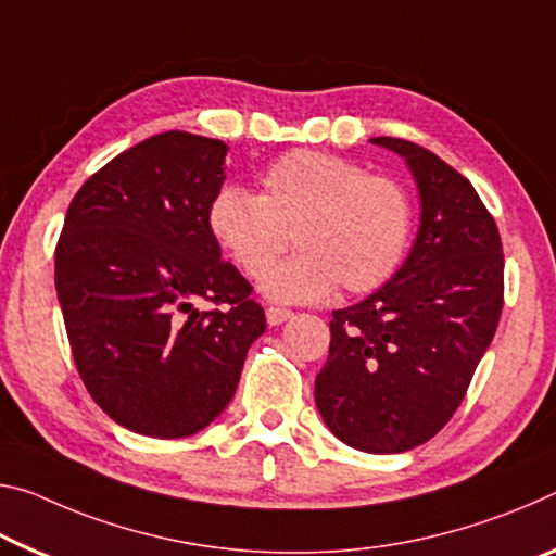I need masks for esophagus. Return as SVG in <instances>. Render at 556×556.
Listing matches in <instances>:
<instances>
[{
    "mask_svg": "<svg viewBox=\"0 0 556 556\" xmlns=\"http://www.w3.org/2000/svg\"><path fill=\"white\" fill-rule=\"evenodd\" d=\"M289 316H292V312H289V309H281V306H269V309H267V324L269 326H279V324H285Z\"/></svg>",
    "mask_w": 556,
    "mask_h": 556,
    "instance_id": "1",
    "label": "esophagus"
}]
</instances>
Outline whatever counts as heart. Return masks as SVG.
Instances as JSON below:
<instances>
[{
	"label": "heart",
	"mask_w": 556,
	"mask_h": 556,
	"mask_svg": "<svg viewBox=\"0 0 556 556\" xmlns=\"http://www.w3.org/2000/svg\"><path fill=\"white\" fill-rule=\"evenodd\" d=\"M260 195L223 185L207 230L247 277H262L292 233L300 252L262 279L275 302H316L339 287L366 294L399 269L410 237V202L399 182L319 151H294L260 178Z\"/></svg>",
	"instance_id": "heart-1"
}]
</instances>
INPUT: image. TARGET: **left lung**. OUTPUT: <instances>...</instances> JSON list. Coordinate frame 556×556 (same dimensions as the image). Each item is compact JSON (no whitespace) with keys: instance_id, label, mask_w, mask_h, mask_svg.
<instances>
[{"instance_id":"8db88e82","label":"left lung","mask_w":556,"mask_h":556,"mask_svg":"<svg viewBox=\"0 0 556 556\" xmlns=\"http://www.w3.org/2000/svg\"><path fill=\"white\" fill-rule=\"evenodd\" d=\"M371 143L408 165L418 235L381 289L333 312L314 401L341 443L391 455L428 443L465 399L500 321L505 257L470 180L410 140Z\"/></svg>"}]
</instances>
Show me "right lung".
Listing matches in <instances>:
<instances>
[{"label":"right lung","mask_w":556,"mask_h":556,"mask_svg":"<svg viewBox=\"0 0 556 556\" xmlns=\"http://www.w3.org/2000/svg\"><path fill=\"white\" fill-rule=\"evenodd\" d=\"M227 143L167 130L76 192L56 244V294L81 381L105 416L188 438L232 401L267 319L207 230ZM207 298L227 313H200Z\"/></svg>","instance_id":"add662e5"}]
</instances>
